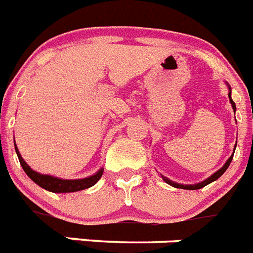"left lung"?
Instances as JSON below:
<instances>
[{
    "instance_id": "1",
    "label": "left lung",
    "mask_w": 253,
    "mask_h": 253,
    "mask_svg": "<svg viewBox=\"0 0 253 253\" xmlns=\"http://www.w3.org/2000/svg\"><path fill=\"white\" fill-rule=\"evenodd\" d=\"M226 85H228V88H229V93H228V97H229V101H230V103H232V107H233V110H234V112H235V110H237V107H235L234 101L232 100V88H230V85H229V84H228V83H226ZM235 147H237V143H235ZM235 147H234V151H235ZM234 151H233L232 156H230L229 159L226 160V163L224 164V165L221 166V168H220V169L217 170L216 172H213L212 175L209 176V178L205 179V180H202V182L196 183V184H180V183L172 182V180H170V179H168V178H166V176H164L163 174H160V175H161V178H163L164 182L168 183V184L171 185V187H175V188H182V189H201V188H204L205 185H207V184H210V183L215 182L216 179H219L220 176L223 175L224 172H225V170L228 169V168H229L230 163H232L233 155H234Z\"/></svg>"
}]
</instances>
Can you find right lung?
I'll return each instance as SVG.
<instances>
[{
	"label": "right lung",
	"mask_w": 253,
	"mask_h": 253,
	"mask_svg": "<svg viewBox=\"0 0 253 253\" xmlns=\"http://www.w3.org/2000/svg\"><path fill=\"white\" fill-rule=\"evenodd\" d=\"M15 151H16V155H18L19 157L20 165L24 169V171H25V174H27L36 184H38L40 187H42L43 189H46V191L53 192V193H69V192L83 191V189L89 188V187L96 184V183L101 179V176H102V168H101L97 172H94L93 175L83 179H61L56 178V176L52 175H47V174H41V172L32 169V168L24 161L20 152H19L18 147H16V144H15Z\"/></svg>",
	"instance_id": "right-lung-1"
}]
</instances>
